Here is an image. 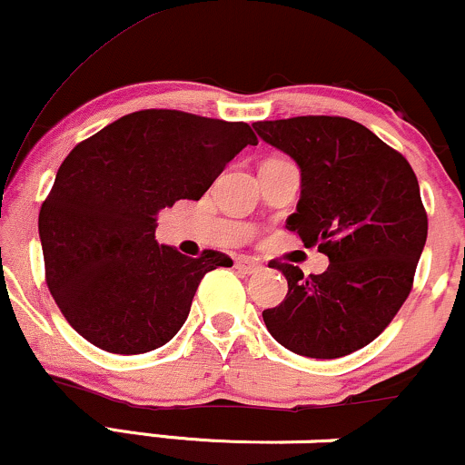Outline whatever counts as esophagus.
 <instances>
[{"label": "esophagus", "mask_w": 465, "mask_h": 465, "mask_svg": "<svg viewBox=\"0 0 465 465\" xmlns=\"http://www.w3.org/2000/svg\"><path fill=\"white\" fill-rule=\"evenodd\" d=\"M236 269L242 271V273L251 275V273H258V271L262 269V264L255 262L253 258H236Z\"/></svg>", "instance_id": "obj_1"}]
</instances>
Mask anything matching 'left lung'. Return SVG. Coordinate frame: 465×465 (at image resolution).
Here are the masks:
<instances>
[{
	"label": "left lung",
	"mask_w": 465,
	"mask_h": 465,
	"mask_svg": "<svg viewBox=\"0 0 465 465\" xmlns=\"http://www.w3.org/2000/svg\"><path fill=\"white\" fill-rule=\"evenodd\" d=\"M266 143L302 168V196L286 229L330 258L319 275L269 262L288 282L262 312L277 343L308 359L365 348L391 323L413 288L429 233L418 177L396 148L359 122L300 115L255 122Z\"/></svg>",
	"instance_id": "obj_1"
}]
</instances>
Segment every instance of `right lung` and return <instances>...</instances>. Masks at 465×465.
Here are the masks:
<instances>
[{"mask_svg": "<svg viewBox=\"0 0 465 465\" xmlns=\"http://www.w3.org/2000/svg\"><path fill=\"white\" fill-rule=\"evenodd\" d=\"M255 143L247 122L143 109L74 146L41 205L39 236L47 288L83 339L129 356L179 332L203 275L232 260L159 244L157 212L199 201Z\"/></svg>", "mask_w": 465, "mask_h": 465, "instance_id": "right-lung-1", "label": "right lung"}]
</instances>
